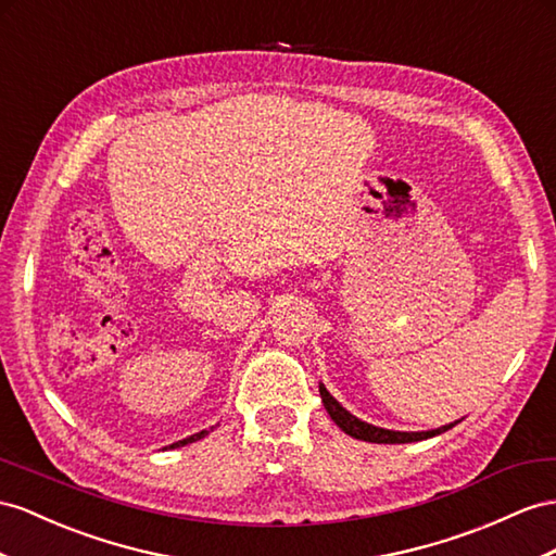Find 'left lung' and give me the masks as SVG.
<instances>
[{"instance_id":"1","label":"left lung","mask_w":556,"mask_h":556,"mask_svg":"<svg viewBox=\"0 0 556 556\" xmlns=\"http://www.w3.org/2000/svg\"><path fill=\"white\" fill-rule=\"evenodd\" d=\"M319 394H321V402H324V408L329 410L331 420L343 430L345 434L354 437V439H362V441H374V444H410V441H422V439H430V437H437L441 432L451 430V427L458 425L460 420L455 422H448L444 427H437V430H427V432H394V430H386V427H376V425H368L364 420H359L357 416H352L350 410H345L343 406H340L331 392L326 390L324 386H319Z\"/></svg>"}]
</instances>
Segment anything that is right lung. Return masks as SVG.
I'll return each mask as SVG.
<instances>
[{
  "mask_svg": "<svg viewBox=\"0 0 556 556\" xmlns=\"http://www.w3.org/2000/svg\"><path fill=\"white\" fill-rule=\"evenodd\" d=\"M211 430H213V427H211ZM211 430H202V432H197V434H192V437H188V439H180V441H176V444H170L168 448H180V446H185V444H192V441L204 439Z\"/></svg>",
  "mask_w": 556,
  "mask_h": 556,
  "instance_id": "1",
  "label": "right lung"
}]
</instances>
